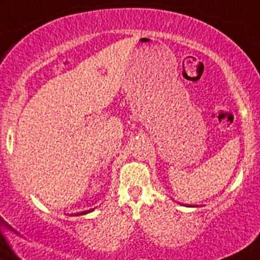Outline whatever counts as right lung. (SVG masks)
Instances as JSON below:
<instances>
[{"label":"right lung","instance_id":"1","mask_svg":"<svg viewBox=\"0 0 260 260\" xmlns=\"http://www.w3.org/2000/svg\"><path fill=\"white\" fill-rule=\"evenodd\" d=\"M91 211H93V209H91ZM89 212H90V211H86V212H81V213L76 214V216H83V214H86V213H89Z\"/></svg>","mask_w":260,"mask_h":260}]
</instances>
